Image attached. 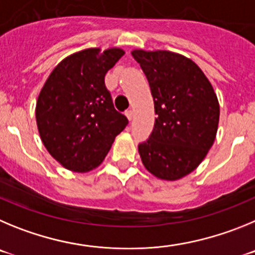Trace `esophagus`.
<instances>
[{
	"instance_id": "obj_1",
	"label": "esophagus",
	"mask_w": 255,
	"mask_h": 255,
	"mask_svg": "<svg viewBox=\"0 0 255 255\" xmlns=\"http://www.w3.org/2000/svg\"><path fill=\"white\" fill-rule=\"evenodd\" d=\"M126 117H127V118H128V121H132L133 112L130 111V109H129V111H127V112H126Z\"/></svg>"
}]
</instances>
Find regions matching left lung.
Instances as JSON below:
<instances>
[{"label":"left lung","instance_id":"8db88e82","mask_svg":"<svg viewBox=\"0 0 255 255\" xmlns=\"http://www.w3.org/2000/svg\"><path fill=\"white\" fill-rule=\"evenodd\" d=\"M150 84L152 133L138 144L142 164L156 178L178 180L205 159L216 138L220 105L212 85L192 59L169 50H132Z\"/></svg>","mask_w":255,"mask_h":255}]
</instances>
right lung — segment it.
<instances>
[{"label": "right lung", "mask_w": 255, "mask_h": 255, "mask_svg": "<svg viewBox=\"0 0 255 255\" xmlns=\"http://www.w3.org/2000/svg\"><path fill=\"white\" fill-rule=\"evenodd\" d=\"M125 54L89 48L54 67L38 96L36 126L43 144L62 166L86 173L99 166L128 119L114 109L105 75Z\"/></svg>", "instance_id": "1"}]
</instances>
